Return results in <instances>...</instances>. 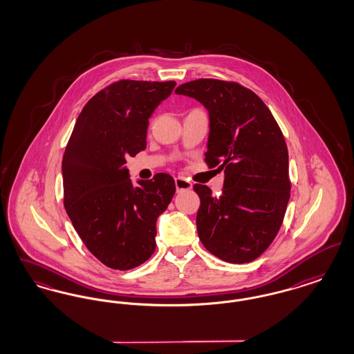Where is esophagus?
I'll return each mask as SVG.
<instances>
[{
	"mask_svg": "<svg viewBox=\"0 0 354 354\" xmlns=\"http://www.w3.org/2000/svg\"><path fill=\"white\" fill-rule=\"evenodd\" d=\"M175 185H176L178 192H182V191H187V189L192 188V185L188 180H185V178H180V176L175 179Z\"/></svg>",
	"mask_w": 354,
	"mask_h": 354,
	"instance_id": "1",
	"label": "esophagus"
}]
</instances>
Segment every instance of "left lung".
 Masks as SVG:
<instances>
[{
  "instance_id": "1",
  "label": "left lung",
  "mask_w": 354,
  "mask_h": 354,
  "mask_svg": "<svg viewBox=\"0 0 354 354\" xmlns=\"http://www.w3.org/2000/svg\"><path fill=\"white\" fill-rule=\"evenodd\" d=\"M175 93L208 110L205 163L224 171L219 196L194 185L201 198L199 239L227 263L253 261L277 235L290 196L284 135L266 103L241 84L203 78Z\"/></svg>"
}]
</instances>
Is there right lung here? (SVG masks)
Returning a JSON list of instances; mask_svg holds the SVG:
<instances>
[{
	"label": "right lung",
	"instance_id": "obj_1",
	"mask_svg": "<svg viewBox=\"0 0 354 354\" xmlns=\"http://www.w3.org/2000/svg\"><path fill=\"white\" fill-rule=\"evenodd\" d=\"M176 82L122 80L84 104L62 159L64 204L87 250L106 267L133 270L151 257L156 220L175 194L169 174L130 179L126 159L146 149L149 118Z\"/></svg>",
	"mask_w": 354,
	"mask_h": 354
}]
</instances>
